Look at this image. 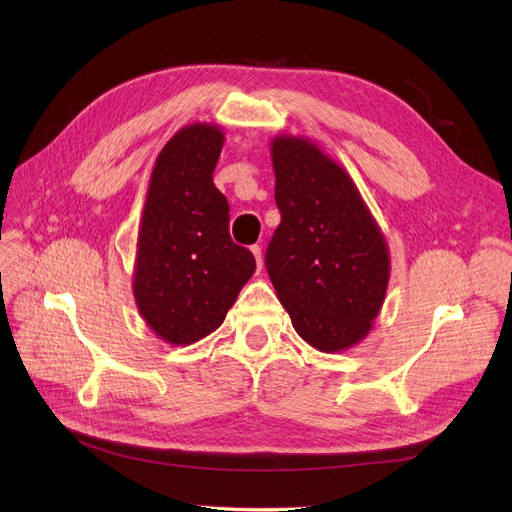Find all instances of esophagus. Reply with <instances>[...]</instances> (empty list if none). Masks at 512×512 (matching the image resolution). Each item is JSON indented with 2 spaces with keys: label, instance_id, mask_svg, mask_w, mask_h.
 I'll list each match as a JSON object with an SVG mask.
<instances>
[{
  "label": "esophagus",
  "instance_id": "34e87169",
  "mask_svg": "<svg viewBox=\"0 0 512 512\" xmlns=\"http://www.w3.org/2000/svg\"><path fill=\"white\" fill-rule=\"evenodd\" d=\"M251 251H253V255H255V261H257V270H261V266H263V255H261V246H259V244H255V246H251Z\"/></svg>",
  "mask_w": 512,
  "mask_h": 512
}]
</instances>
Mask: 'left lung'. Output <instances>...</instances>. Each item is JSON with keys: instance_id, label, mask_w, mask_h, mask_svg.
<instances>
[{"instance_id": "obj_1", "label": "left lung", "mask_w": 512, "mask_h": 512, "mask_svg": "<svg viewBox=\"0 0 512 512\" xmlns=\"http://www.w3.org/2000/svg\"><path fill=\"white\" fill-rule=\"evenodd\" d=\"M280 225L266 268L297 335L320 352L367 337L384 304L390 253L344 166L304 137L272 139Z\"/></svg>"}]
</instances>
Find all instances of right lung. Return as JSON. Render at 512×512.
Listing matches in <instances>:
<instances>
[{
	"mask_svg": "<svg viewBox=\"0 0 512 512\" xmlns=\"http://www.w3.org/2000/svg\"><path fill=\"white\" fill-rule=\"evenodd\" d=\"M223 130L194 122L156 158L139 225L132 293L145 325L189 346L219 329L255 257L230 238V204L213 183Z\"/></svg>",
	"mask_w": 512,
	"mask_h": 512,
	"instance_id": "right-lung-1",
	"label": "right lung"
}]
</instances>
